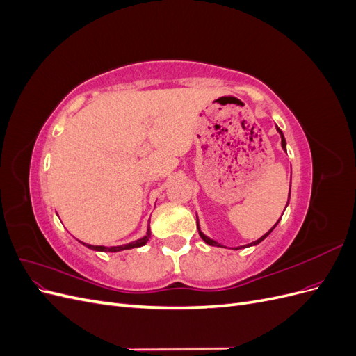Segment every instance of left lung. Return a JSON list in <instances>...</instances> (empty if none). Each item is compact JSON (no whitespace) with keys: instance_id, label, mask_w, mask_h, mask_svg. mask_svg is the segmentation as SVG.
Instances as JSON below:
<instances>
[{"instance_id":"left-lung-1","label":"left lung","mask_w":356,"mask_h":356,"mask_svg":"<svg viewBox=\"0 0 356 356\" xmlns=\"http://www.w3.org/2000/svg\"><path fill=\"white\" fill-rule=\"evenodd\" d=\"M276 129H277V132H279V135H281V139H282V143H281V144H282V148H284V149H285V152H286V141H285V138H284V134H282V131H281V129H279V127H276ZM289 193H291V190H289ZM288 202H289V196H288ZM286 204H288V203H286ZM285 208H286V207H285ZM279 221H281V218H279V220H277V222H279ZM277 222H276V224L273 225V227H272L270 230H268V232H267V233H266L264 236H261V238H260V239H258V241H255V242H251V243H250V245H248V246H252V245H258V243H260V242H263V241H264V239L267 238V236L272 233V230H273V229L276 227V225H277ZM197 230H199V234H200V238H202V239H203L204 242H207L208 245H211V246H222V245H220L218 242H215L213 239L208 238V236H207V234H203V233H202V230H200V225H199V220H197ZM239 248H245V246H239ZM239 248H236V250H239Z\"/></svg>"}]
</instances>
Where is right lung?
<instances>
[{
  "instance_id": "right-lung-1",
  "label": "right lung",
  "mask_w": 356,
  "mask_h": 356,
  "mask_svg": "<svg viewBox=\"0 0 356 356\" xmlns=\"http://www.w3.org/2000/svg\"><path fill=\"white\" fill-rule=\"evenodd\" d=\"M149 236H152V230H149V222H148V229H147V234L144 236V238L138 239L135 242H131V243H126V245H120V246H98V245H88L84 242H80L83 243L84 246H88L89 250H93V251H101V252H118V251H124V250H132V248H139V246H144Z\"/></svg>"
}]
</instances>
